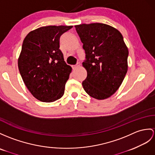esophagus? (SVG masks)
Here are the masks:
<instances>
[{
	"label": "esophagus",
	"instance_id": "esophagus-1",
	"mask_svg": "<svg viewBox=\"0 0 155 155\" xmlns=\"http://www.w3.org/2000/svg\"><path fill=\"white\" fill-rule=\"evenodd\" d=\"M80 63H78L76 65H74V66H72V68H73V70H75V69L78 68V67H80Z\"/></svg>",
	"mask_w": 155,
	"mask_h": 155
}]
</instances>
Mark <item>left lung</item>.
I'll return each instance as SVG.
<instances>
[{
	"label": "left lung",
	"mask_w": 155,
	"mask_h": 155,
	"mask_svg": "<svg viewBox=\"0 0 155 155\" xmlns=\"http://www.w3.org/2000/svg\"><path fill=\"white\" fill-rule=\"evenodd\" d=\"M83 43L87 72L82 85L85 92L98 100L110 97L121 85L127 71L128 48L118 29L107 24L75 25Z\"/></svg>",
	"instance_id": "8db88e82"
}]
</instances>
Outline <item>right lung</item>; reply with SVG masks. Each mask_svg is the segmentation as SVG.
Here are the masks:
<instances>
[{"mask_svg": "<svg viewBox=\"0 0 155 155\" xmlns=\"http://www.w3.org/2000/svg\"><path fill=\"white\" fill-rule=\"evenodd\" d=\"M72 25L44 26L25 37L18 64L25 86L37 100L54 102L64 93L71 67L60 50V37Z\"/></svg>", "mask_w": 155, "mask_h": 155, "instance_id": "right-lung-1", "label": "right lung"}]
</instances>
